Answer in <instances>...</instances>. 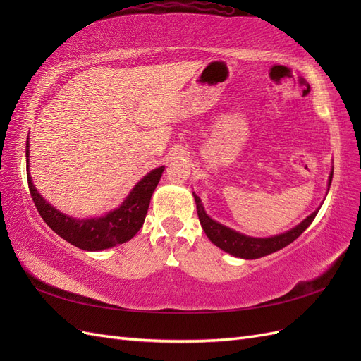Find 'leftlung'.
Returning a JSON list of instances; mask_svg holds the SVG:
<instances>
[{
	"label": "left lung",
	"instance_id": "left-lung-1",
	"mask_svg": "<svg viewBox=\"0 0 361 361\" xmlns=\"http://www.w3.org/2000/svg\"><path fill=\"white\" fill-rule=\"evenodd\" d=\"M331 179H333V171L329 176V190L331 185ZM329 190H326V192H329ZM192 195L195 200V206H197L199 220L206 236L209 238L211 243L215 244L218 248H221L223 251H226V253L232 255L235 257H241V259H259V257L268 256L271 253H276V251L281 248H285L286 245L293 243L295 239H297L305 228L312 224L314 216L318 215L321 209L319 206L318 209L313 211L309 216H305L300 224L292 227L288 232H283L268 238H255V236L239 233L233 231V228L212 220V218L206 214L199 195L195 192H192Z\"/></svg>",
	"mask_w": 361,
	"mask_h": 361
}]
</instances>
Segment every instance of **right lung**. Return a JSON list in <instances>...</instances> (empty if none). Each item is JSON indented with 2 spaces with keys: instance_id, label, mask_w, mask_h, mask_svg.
Segmentation results:
<instances>
[{
  "instance_id": "add662e5",
  "label": "right lung",
  "mask_w": 361,
  "mask_h": 361,
  "mask_svg": "<svg viewBox=\"0 0 361 361\" xmlns=\"http://www.w3.org/2000/svg\"><path fill=\"white\" fill-rule=\"evenodd\" d=\"M27 179L31 199L40 216L64 241L85 251H102L133 239L145 223L150 197L162 176L164 166L149 171L116 209L102 216L73 218L56 209L42 197L30 174V140L27 138Z\"/></svg>"
}]
</instances>
